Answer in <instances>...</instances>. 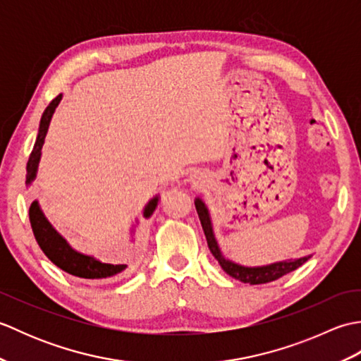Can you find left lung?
I'll return each mask as SVG.
<instances>
[{
  "label": "left lung",
  "mask_w": 361,
  "mask_h": 361,
  "mask_svg": "<svg viewBox=\"0 0 361 361\" xmlns=\"http://www.w3.org/2000/svg\"><path fill=\"white\" fill-rule=\"evenodd\" d=\"M195 208H197L198 217H200V224H202V228L204 231L206 240H208V247L212 252V256L219 260V264L221 268H224V271L237 281H242L245 283H251V286H259V283L273 282L276 279L282 278V276L295 271L296 268H299L304 262H307V260L310 259V256H307V257H301L296 260H283V262H276V264L267 265V267H255V268L237 265V264L231 262V260H228L221 256V252L217 247V242H216V239H214L208 209H206V206L200 200V198H197L195 200Z\"/></svg>",
  "instance_id": "left-lung-1"
}]
</instances>
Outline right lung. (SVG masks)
Masks as SVG:
<instances>
[{
    "label": "right lung",
    "mask_w": 361,
    "mask_h": 361,
    "mask_svg": "<svg viewBox=\"0 0 361 361\" xmlns=\"http://www.w3.org/2000/svg\"><path fill=\"white\" fill-rule=\"evenodd\" d=\"M60 99H62V94H59L56 99H52L51 104L46 106V110L42 116L40 128H38L34 149L30 152V157L26 166L27 185L35 178L38 161H40V155H42V147L44 144V137H46V133H48L51 118L54 114V110H56V106L60 102ZM157 204H158V197L153 198V200H150L149 204L145 206L144 217H150L152 212L155 211ZM29 220H30V226H32L38 247L42 248L46 257H48L52 264H56L59 268H62L63 271L83 279H102V278H110V276H114L121 273L122 270H126L127 265L104 264V262H99V260L93 257L80 255V252L74 251L70 245L66 243L63 237L59 235L56 229L49 225V221L44 219L43 212L40 211V206H38L37 202L30 204Z\"/></svg>",
    "instance_id": "add662e5"
}]
</instances>
